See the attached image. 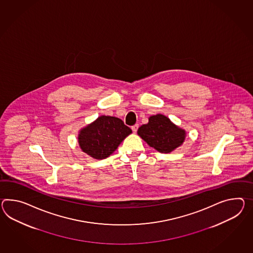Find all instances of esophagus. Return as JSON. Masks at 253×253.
Listing matches in <instances>:
<instances>
[{"instance_id":"esophagus-1","label":"esophagus","mask_w":253,"mask_h":253,"mask_svg":"<svg viewBox=\"0 0 253 253\" xmlns=\"http://www.w3.org/2000/svg\"><path fill=\"white\" fill-rule=\"evenodd\" d=\"M138 128H139V125H138V124H135V125L131 126V129H132L133 133H136V131H137V129H138Z\"/></svg>"}]
</instances>
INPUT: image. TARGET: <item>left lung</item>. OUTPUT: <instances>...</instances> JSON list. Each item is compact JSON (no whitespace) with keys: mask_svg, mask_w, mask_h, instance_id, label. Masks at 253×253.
I'll return each mask as SVG.
<instances>
[{"mask_svg":"<svg viewBox=\"0 0 253 253\" xmlns=\"http://www.w3.org/2000/svg\"><path fill=\"white\" fill-rule=\"evenodd\" d=\"M137 133L149 146L163 154L171 153L181 146L185 139V129L179 128L163 114L151 116L148 124L142 125Z\"/></svg>","mask_w":253,"mask_h":253,"instance_id":"obj_1","label":"left lung"}]
</instances>
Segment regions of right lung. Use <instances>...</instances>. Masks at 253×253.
Returning a JSON list of instances; mask_svg holds the SVG:
<instances>
[{"instance_id":"1","label":"right lung","mask_w":253,"mask_h":253,"mask_svg":"<svg viewBox=\"0 0 253 253\" xmlns=\"http://www.w3.org/2000/svg\"><path fill=\"white\" fill-rule=\"evenodd\" d=\"M130 133L131 129L121 119L102 115L81 129L78 140L84 153L101 160L113 154Z\"/></svg>"}]
</instances>
